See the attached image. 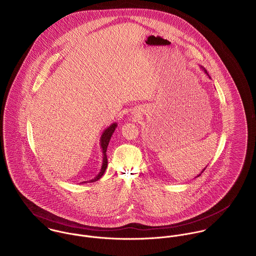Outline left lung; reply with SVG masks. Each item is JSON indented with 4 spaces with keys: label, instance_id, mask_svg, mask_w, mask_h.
I'll list each match as a JSON object with an SVG mask.
<instances>
[{
    "label": "left lung",
    "instance_id": "8db88e82",
    "mask_svg": "<svg viewBox=\"0 0 256 256\" xmlns=\"http://www.w3.org/2000/svg\"><path fill=\"white\" fill-rule=\"evenodd\" d=\"M200 68H202V70H204V73H206V75H208V77H210V75H208V71H206V68H202V66H200ZM206 168H204V170H202V172H204V170H206ZM202 173H200V174H202ZM200 174H198V176H196V177H198V176H200Z\"/></svg>",
    "mask_w": 256,
    "mask_h": 256
}]
</instances>
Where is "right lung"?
I'll return each mask as SVG.
<instances>
[{"label":"right lung","mask_w":256,"mask_h":256,"mask_svg":"<svg viewBox=\"0 0 256 256\" xmlns=\"http://www.w3.org/2000/svg\"><path fill=\"white\" fill-rule=\"evenodd\" d=\"M117 127V123H112V125H110L102 134L100 136V148H102V168H100V171L98 172V174L92 179L90 181H84L82 182V184H85V183H92V182H96L98 181L100 178H102V176L104 175L106 167H108V158H106V150H108V142L110 140V138L116 130V128Z\"/></svg>","instance_id":"obj_1"}]
</instances>
